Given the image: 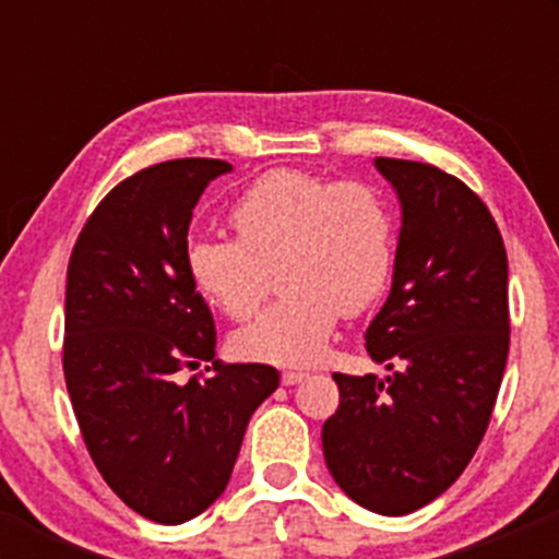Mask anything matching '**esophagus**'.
I'll return each mask as SVG.
<instances>
[{
	"mask_svg": "<svg viewBox=\"0 0 559 559\" xmlns=\"http://www.w3.org/2000/svg\"><path fill=\"white\" fill-rule=\"evenodd\" d=\"M302 379H306V373H302V370H284V373H281V384L284 386L300 384Z\"/></svg>",
	"mask_w": 559,
	"mask_h": 559,
	"instance_id": "1",
	"label": "esophagus"
}]
</instances>
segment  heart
Here are the masks:
<instances>
[{
	"label": "heart",
	"instance_id": "1",
	"mask_svg": "<svg viewBox=\"0 0 559 559\" xmlns=\"http://www.w3.org/2000/svg\"><path fill=\"white\" fill-rule=\"evenodd\" d=\"M229 224L238 240H191L186 270L194 289L235 321L262 306L278 273V300L233 337L235 352L253 362H313L341 313L373 308L392 281L394 213L362 180L270 170L235 200Z\"/></svg>",
	"mask_w": 559,
	"mask_h": 559
}]
</instances>
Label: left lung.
I'll use <instances>...</instances> for the list:
<instances>
[{
  "instance_id": "1",
  "label": "left lung",
  "mask_w": 559,
  "mask_h": 559,
  "mask_svg": "<svg viewBox=\"0 0 559 559\" xmlns=\"http://www.w3.org/2000/svg\"><path fill=\"white\" fill-rule=\"evenodd\" d=\"M403 205L392 289L365 346L392 373H335L321 427L337 487L403 516L447 492L489 427L509 359V257L481 197L441 167L376 159Z\"/></svg>"
}]
</instances>
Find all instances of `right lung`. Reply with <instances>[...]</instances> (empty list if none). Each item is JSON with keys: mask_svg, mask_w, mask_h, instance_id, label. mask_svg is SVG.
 <instances>
[{"mask_svg": "<svg viewBox=\"0 0 559 559\" xmlns=\"http://www.w3.org/2000/svg\"><path fill=\"white\" fill-rule=\"evenodd\" d=\"M222 159H170L112 186L67 264V392L107 487L159 524L227 489L248 419L278 386L270 365L216 359V324L186 270L189 224ZM214 365L189 382L183 369ZM210 372V369H206Z\"/></svg>", "mask_w": 559, "mask_h": 559, "instance_id": "obj_1", "label": "right lung"}]
</instances>
